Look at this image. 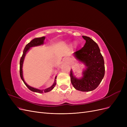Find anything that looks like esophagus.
<instances>
[{
    "mask_svg": "<svg viewBox=\"0 0 127 127\" xmlns=\"http://www.w3.org/2000/svg\"><path fill=\"white\" fill-rule=\"evenodd\" d=\"M65 60H66V61H67V60H68V59H65Z\"/></svg>",
    "mask_w": 127,
    "mask_h": 127,
    "instance_id": "obj_1",
    "label": "esophagus"
}]
</instances>
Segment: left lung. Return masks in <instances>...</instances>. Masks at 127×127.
<instances>
[{
	"mask_svg": "<svg viewBox=\"0 0 127 127\" xmlns=\"http://www.w3.org/2000/svg\"><path fill=\"white\" fill-rule=\"evenodd\" d=\"M82 37L86 43L81 49L74 53V56L77 60L85 64L86 68L83 71V76L79 78L73 75L71 69L70 80L76 90L90 92L96 89L104 77V61L97 44L90 37Z\"/></svg>",
	"mask_w": 127,
	"mask_h": 127,
	"instance_id": "left-lung-1",
	"label": "left lung"
}]
</instances>
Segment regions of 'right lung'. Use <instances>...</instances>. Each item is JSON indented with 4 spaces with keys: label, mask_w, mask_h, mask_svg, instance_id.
Instances as JSON below:
<instances>
[{
    "label": "right lung",
    "mask_w": 127,
    "mask_h": 127,
    "mask_svg": "<svg viewBox=\"0 0 127 127\" xmlns=\"http://www.w3.org/2000/svg\"><path fill=\"white\" fill-rule=\"evenodd\" d=\"M45 39V36H42V37H41L35 38V39H34L33 40H32L28 44H26V45L25 46V47L24 49L23 53V55L21 57V60H20V76H21V78L22 80H23V81L24 83L25 84V85L26 86V87H28L30 91H31L34 92H36V93H47V92H49L50 91H51V90H52L53 89V88L55 87V86L56 85V79H57V76L55 77L54 83H53V85L51 86H50L49 88H46V89H44V90H39V89H37V88L33 87L32 86H30V85H28V84H27V83L25 82V80H24V78H23V69L22 68H23V64L25 57L26 56V54L27 53V52H28L30 50V48H32V47H37V46L43 45L44 44V41Z\"/></svg>",
    "instance_id": "add662e5"
}]
</instances>
